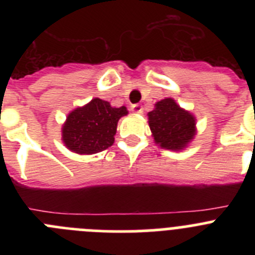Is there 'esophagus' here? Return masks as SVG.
<instances>
[{
    "instance_id": "esophagus-1",
    "label": "esophagus",
    "mask_w": 255,
    "mask_h": 255,
    "mask_svg": "<svg viewBox=\"0 0 255 255\" xmlns=\"http://www.w3.org/2000/svg\"><path fill=\"white\" fill-rule=\"evenodd\" d=\"M131 111L134 112V114H143V107H141L140 105H132L131 106Z\"/></svg>"
}]
</instances>
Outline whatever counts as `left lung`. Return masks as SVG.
I'll return each mask as SVG.
<instances>
[{"instance_id":"obj_1","label":"left lung","mask_w":255,"mask_h":255,"mask_svg":"<svg viewBox=\"0 0 255 255\" xmlns=\"http://www.w3.org/2000/svg\"><path fill=\"white\" fill-rule=\"evenodd\" d=\"M148 124L154 143L162 149L184 150L197 135L195 116L173 98L155 102L153 111L148 112Z\"/></svg>"}]
</instances>
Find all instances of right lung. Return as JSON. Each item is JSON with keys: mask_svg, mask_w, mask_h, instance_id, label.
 <instances>
[{"mask_svg": "<svg viewBox=\"0 0 255 255\" xmlns=\"http://www.w3.org/2000/svg\"><path fill=\"white\" fill-rule=\"evenodd\" d=\"M129 114L125 106L112 107L101 98L70 112L61 129V140L69 150L78 154H96L111 147L117 123Z\"/></svg>", "mask_w": 255, "mask_h": 255, "instance_id": "add662e5", "label": "right lung"}]
</instances>
